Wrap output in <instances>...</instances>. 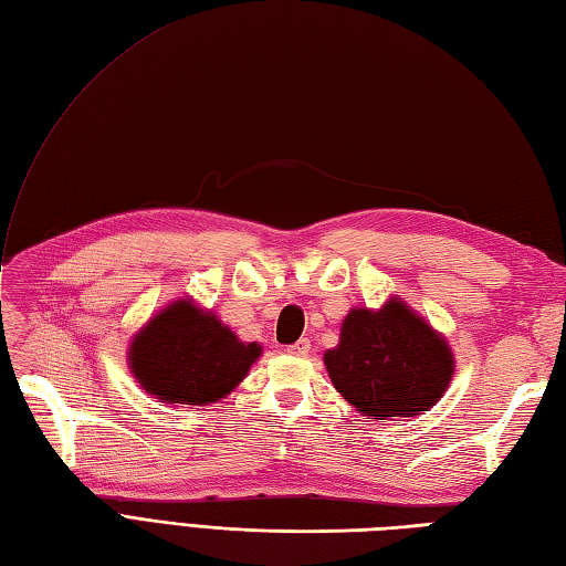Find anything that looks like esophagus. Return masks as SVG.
Returning <instances> with one entry per match:
<instances>
[{
  "label": "esophagus",
  "instance_id": "esophagus-1",
  "mask_svg": "<svg viewBox=\"0 0 566 566\" xmlns=\"http://www.w3.org/2000/svg\"><path fill=\"white\" fill-rule=\"evenodd\" d=\"M287 353L297 355V357L307 355V353H310V340H307V338H300L297 343H293V346H287Z\"/></svg>",
  "mask_w": 566,
  "mask_h": 566
}]
</instances>
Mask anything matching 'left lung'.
Instances as JSON below:
<instances>
[{"mask_svg":"<svg viewBox=\"0 0 566 566\" xmlns=\"http://www.w3.org/2000/svg\"><path fill=\"white\" fill-rule=\"evenodd\" d=\"M324 365L336 391L369 420L420 416L444 396L453 375L444 336L398 297L377 312L350 310Z\"/></svg>","mask_w":566,"mask_h":566,"instance_id":"8db88e82","label":"left lung"}]
</instances>
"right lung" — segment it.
Here are the masks:
<instances>
[{
	"label": "right lung",
	"mask_w": 566,
	"mask_h": 566,
	"mask_svg": "<svg viewBox=\"0 0 566 566\" xmlns=\"http://www.w3.org/2000/svg\"><path fill=\"white\" fill-rule=\"evenodd\" d=\"M259 355V343H242L213 312L177 300L134 336L129 369L165 403L209 406L238 387Z\"/></svg>",
	"instance_id": "add662e5"
}]
</instances>
